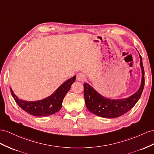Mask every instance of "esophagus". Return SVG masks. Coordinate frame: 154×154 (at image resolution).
<instances>
[{"instance_id":"obj_1","label":"esophagus","mask_w":154,"mask_h":154,"mask_svg":"<svg viewBox=\"0 0 154 154\" xmlns=\"http://www.w3.org/2000/svg\"><path fill=\"white\" fill-rule=\"evenodd\" d=\"M85 79V75L82 73H79L77 75V80L78 81H83Z\"/></svg>"}]
</instances>
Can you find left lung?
Listing matches in <instances>:
<instances>
[{"label": "left lung", "mask_w": 154, "mask_h": 154, "mask_svg": "<svg viewBox=\"0 0 154 154\" xmlns=\"http://www.w3.org/2000/svg\"><path fill=\"white\" fill-rule=\"evenodd\" d=\"M142 69V80L139 89L125 99L111 100L101 96L89 84L84 83V96L86 106L89 111L98 116L113 118L119 117L131 110L140 99L144 86V71L143 59L139 54Z\"/></svg>", "instance_id": "obj_1"}]
</instances>
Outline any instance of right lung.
<instances>
[{"label": "right lung", "instance_id": "obj_1", "mask_svg": "<svg viewBox=\"0 0 154 154\" xmlns=\"http://www.w3.org/2000/svg\"><path fill=\"white\" fill-rule=\"evenodd\" d=\"M75 75L69 79L59 86L52 95L39 101H28L19 99L11 88L10 92L17 104L27 113L35 116H47L60 111L63 100L69 90L71 86L75 81Z\"/></svg>", "mask_w": 154, "mask_h": 154}]
</instances>
